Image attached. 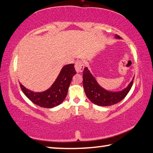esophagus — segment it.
Masks as SVG:
<instances>
[{
	"instance_id": "esophagus-1",
	"label": "esophagus",
	"mask_w": 153,
	"mask_h": 153,
	"mask_svg": "<svg viewBox=\"0 0 153 153\" xmlns=\"http://www.w3.org/2000/svg\"><path fill=\"white\" fill-rule=\"evenodd\" d=\"M84 64L82 61H77L75 63V69L77 73H80L84 69Z\"/></svg>"
}]
</instances>
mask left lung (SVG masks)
<instances>
[{"instance_id":"8db88e82","label":"left lung","mask_w":153,"mask_h":153,"mask_svg":"<svg viewBox=\"0 0 153 153\" xmlns=\"http://www.w3.org/2000/svg\"><path fill=\"white\" fill-rule=\"evenodd\" d=\"M115 38L121 39L120 36L117 34L115 35ZM134 78L125 89L120 92H111L100 86L88 69L85 67L83 71V86L86 97L92 103L107 107L117 104L126 97L132 86Z\"/></svg>"}]
</instances>
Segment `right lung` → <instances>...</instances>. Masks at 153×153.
<instances>
[{
  "label": "right lung",
  "mask_w": 153,
  "mask_h": 153,
  "mask_svg": "<svg viewBox=\"0 0 153 153\" xmlns=\"http://www.w3.org/2000/svg\"><path fill=\"white\" fill-rule=\"evenodd\" d=\"M76 74L74 64L66 65L62 68L53 84L46 91L34 92L22 84L20 87L24 94L35 105L44 108H53L61 104L66 98L72 77Z\"/></svg>",
  "instance_id": "right-lung-1"
}]
</instances>
